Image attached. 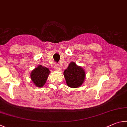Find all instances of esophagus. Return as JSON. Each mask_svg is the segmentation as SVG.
Listing matches in <instances>:
<instances>
[{"instance_id":"obj_1","label":"esophagus","mask_w":127,"mask_h":127,"mask_svg":"<svg viewBox=\"0 0 127 127\" xmlns=\"http://www.w3.org/2000/svg\"><path fill=\"white\" fill-rule=\"evenodd\" d=\"M54 68L56 70H58V71H60L61 70V67L60 66V65H58V64H55Z\"/></svg>"}]
</instances>
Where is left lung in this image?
Returning a JSON list of instances; mask_svg holds the SVG:
<instances>
[{
	"mask_svg": "<svg viewBox=\"0 0 127 127\" xmlns=\"http://www.w3.org/2000/svg\"><path fill=\"white\" fill-rule=\"evenodd\" d=\"M64 75L68 86L71 88L80 87L85 79V71L74 62H70L68 67L64 71Z\"/></svg>",
	"mask_w": 127,
	"mask_h": 127,
	"instance_id": "8db88e82",
	"label": "left lung"
}]
</instances>
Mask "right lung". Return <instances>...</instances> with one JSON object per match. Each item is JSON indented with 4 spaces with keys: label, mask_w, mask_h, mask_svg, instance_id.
Returning <instances> with one entry per match:
<instances>
[{
    "label": "right lung",
    "mask_w": 127,
    "mask_h": 127,
    "mask_svg": "<svg viewBox=\"0 0 127 127\" xmlns=\"http://www.w3.org/2000/svg\"><path fill=\"white\" fill-rule=\"evenodd\" d=\"M50 74V71L48 68L38 65L31 72V79L35 86L41 88L46 84Z\"/></svg>",
    "instance_id": "1"
}]
</instances>
